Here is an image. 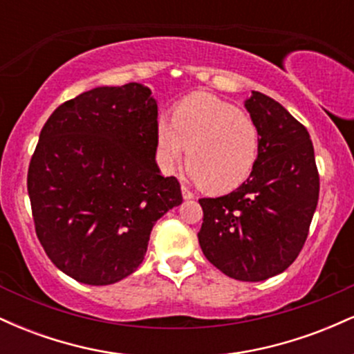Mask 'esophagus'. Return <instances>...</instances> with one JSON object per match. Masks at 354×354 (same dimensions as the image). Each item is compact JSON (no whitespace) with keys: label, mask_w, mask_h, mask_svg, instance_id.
<instances>
[{"label":"esophagus","mask_w":354,"mask_h":354,"mask_svg":"<svg viewBox=\"0 0 354 354\" xmlns=\"http://www.w3.org/2000/svg\"><path fill=\"white\" fill-rule=\"evenodd\" d=\"M181 193H183V198H185V200H193V198H194V194L191 193V191L186 188V186H181Z\"/></svg>","instance_id":"obj_1"}]
</instances>
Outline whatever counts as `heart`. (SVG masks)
I'll return each mask as SVG.
<instances>
[{
  "mask_svg": "<svg viewBox=\"0 0 354 354\" xmlns=\"http://www.w3.org/2000/svg\"><path fill=\"white\" fill-rule=\"evenodd\" d=\"M189 148L186 174L209 193H228L246 181L259 151L254 121L216 96L183 100L174 116L156 123L158 163L173 173Z\"/></svg>",
  "mask_w": 354,
  "mask_h": 354,
  "instance_id": "heart-1",
  "label": "heart"
}]
</instances>
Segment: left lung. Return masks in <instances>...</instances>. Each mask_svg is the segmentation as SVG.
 <instances>
[{"label":"left lung","mask_w":354,"mask_h":354,"mask_svg":"<svg viewBox=\"0 0 354 354\" xmlns=\"http://www.w3.org/2000/svg\"><path fill=\"white\" fill-rule=\"evenodd\" d=\"M245 108L259 133L253 171L239 188L201 198L203 254L239 281L283 273L306 241L319 196L310 133L278 101L253 91Z\"/></svg>","instance_id":"obj_1"}]
</instances>
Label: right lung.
<instances>
[{
  "label": "right lung",
  "mask_w": 354,
  "mask_h": 354,
  "mask_svg": "<svg viewBox=\"0 0 354 354\" xmlns=\"http://www.w3.org/2000/svg\"><path fill=\"white\" fill-rule=\"evenodd\" d=\"M158 104L140 83L100 86L53 111L28 169L35 228L48 258L104 286L143 263L154 223L183 203L156 160Z\"/></svg>",
  "instance_id": "1"
}]
</instances>
